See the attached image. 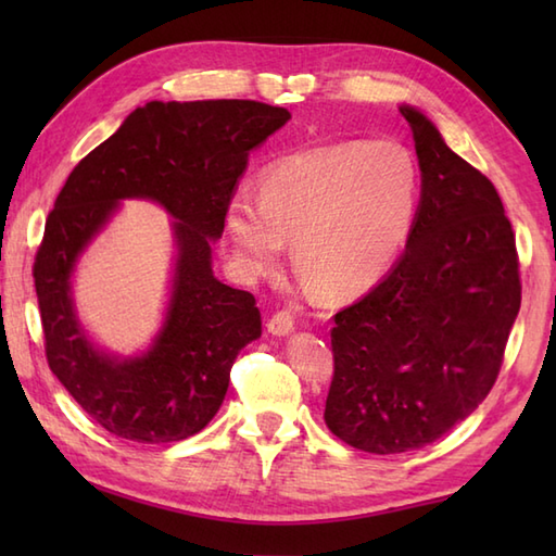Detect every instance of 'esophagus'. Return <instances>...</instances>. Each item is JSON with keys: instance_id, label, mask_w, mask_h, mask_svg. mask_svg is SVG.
Instances as JSON below:
<instances>
[{"instance_id": "obj_1", "label": "esophagus", "mask_w": 556, "mask_h": 556, "mask_svg": "<svg viewBox=\"0 0 556 556\" xmlns=\"http://www.w3.org/2000/svg\"><path fill=\"white\" fill-rule=\"evenodd\" d=\"M293 327H296V317H293L291 311H277L267 323V329L275 337H287L289 332H293Z\"/></svg>"}]
</instances>
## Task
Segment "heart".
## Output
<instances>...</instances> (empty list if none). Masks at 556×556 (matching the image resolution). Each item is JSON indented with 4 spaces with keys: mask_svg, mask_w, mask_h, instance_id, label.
Masks as SVG:
<instances>
[{
    "mask_svg": "<svg viewBox=\"0 0 556 556\" xmlns=\"http://www.w3.org/2000/svg\"><path fill=\"white\" fill-rule=\"evenodd\" d=\"M422 195L420 167L396 140H339L267 164L260 195L239 188L224 207L236 269H275L293 239V260L325 296L375 287L406 245Z\"/></svg>",
    "mask_w": 556,
    "mask_h": 556,
    "instance_id": "heart-1",
    "label": "heart"
}]
</instances>
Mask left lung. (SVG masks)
Wrapping results in <instances>:
<instances>
[{"mask_svg":"<svg viewBox=\"0 0 556 556\" xmlns=\"http://www.w3.org/2000/svg\"><path fill=\"white\" fill-rule=\"evenodd\" d=\"M410 124L422 195L406 251L370 293L339 311L325 422L370 454L432 444L468 418L504 361L521 308L516 236L485 174L446 148L418 110Z\"/></svg>","mask_w":556,"mask_h":556,"instance_id":"left-lung-1","label":"left lung"}]
</instances>
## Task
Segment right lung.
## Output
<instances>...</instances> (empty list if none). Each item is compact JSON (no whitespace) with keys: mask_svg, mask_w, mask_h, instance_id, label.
Listing matches in <instances>:
<instances>
[{"mask_svg":"<svg viewBox=\"0 0 556 556\" xmlns=\"http://www.w3.org/2000/svg\"><path fill=\"white\" fill-rule=\"evenodd\" d=\"M291 114L255 100L148 102L68 174L45 222L33 279L45 356L56 380L104 430L140 444L181 442L215 418L239 351L263 332L253 293L212 275V241L248 152ZM124 197L175 217L173 301L143 357L91 346L70 299V271Z\"/></svg>","mask_w":556,"mask_h":556,"instance_id":"add662e5","label":"right lung"}]
</instances>
